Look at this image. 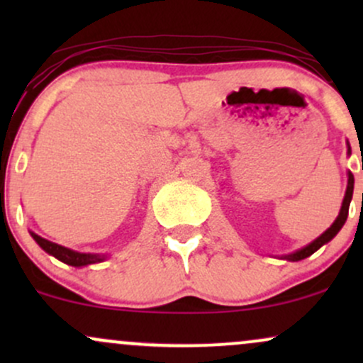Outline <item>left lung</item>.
Instances as JSON below:
<instances>
[{
  "instance_id": "left-lung-1",
  "label": "left lung",
  "mask_w": 363,
  "mask_h": 363,
  "mask_svg": "<svg viewBox=\"0 0 363 363\" xmlns=\"http://www.w3.org/2000/svg\"><path fill=\"white\" fill-rule=\"evenodd\" d=\"M347 147H348V157L352 155V148H350V143L347 141ZM353 184H355V179H353V174L348 170V184H347V191H345V198H343V203H341V208H340V213L336 216V220L333 222L331 227L328 228L326 232H323L318 239L312 240L311 244H307L306 247L298 249V251L295 252H290V254H285V256H281L280 259H286V261H301V259H306V257H309L311 254H314L318 251L319 247H323L324 244H328L329 240L335 239L336 234L341 230V227H343L345 222H347V216H348V208H350V201H352V196H353Z\"/></svg>"
}]
</instances>
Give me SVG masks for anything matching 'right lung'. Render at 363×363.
Returning <instances> with one entry per match:
<instances>
[{
    "instance_id": "right-lung-1",
    "label": "right lung",
    "mask_w": 363,
    "mask_h": 363,
    "mask_svg": "<svg viewBox=\"0 0 363 363\" xmlns=\"http://www.w3.org/2000/svg\"><path fill=\"white\" fill-rule=\"evenodd\" d=\"M30 235L45 252L51 254V256L56 257V259H60L61 262H65V264L74 266V268H83V266L95 264V262H102L107 259V254L78 252V251H73V249L65 247V245H60L56 242H51V240L48 239H43V237L34 234L32 230H30Z\"/></svg>"
}]
</instances>
